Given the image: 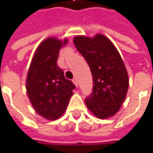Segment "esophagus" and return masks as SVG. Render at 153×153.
<instances>
[{"mask_svg":"<svg viewBox=\"0 0 153 153\" xmlns=\"http://www.w3.org/2000/svg\"><path fill=\"white\" fill-rule=\"evenodd\" d=\"M73 81H74V85H75L76 87H78V86H79V81H78V79H77L76 77H75V78H74Z\"/></svg>","mask_w":153,"mask_h":153,"instance_id":"esophagus-1","label":"esophagus"}]
</instances>
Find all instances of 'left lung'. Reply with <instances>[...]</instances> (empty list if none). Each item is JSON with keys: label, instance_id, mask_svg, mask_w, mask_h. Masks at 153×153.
<instances>
[{"label": "left lung", "instance_id": "obj_1", "mask_svg": "<svg viewBox=\"0 0 153 153\" xmlns=\"http://www.w3.org/2000/svg\"><path fill=\"white\" fill-rule=\"evenodd\" d=\"M74 44L85 58L93 77V90L85 99L91 112L100 119L113 117L125 100L129 78L123 61L112 42L97 34L75 36Z\"/></svg>", "mask_w": 153, "mask_h": 153}]
</instances>
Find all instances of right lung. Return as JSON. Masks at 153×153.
<instances>
[{"label": "right lung", "instance_id": "add662e5", "mask_svg": "<svg viewBox=\"0 0 153 153\" xmlns=\"http://www.w3.org/2000/svg\"><path fill=\"white\" fill-rule=\"evenodd\" d=\"M67 43L49 37L36 49L26 80L29 99L36 112L48 120H56L64 114L75 85L65 79L58 65L61 46Z\"/></svg>", "mask_w": 153, "mask_h": 153}]
</instances>
